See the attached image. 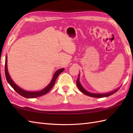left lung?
Wrapping results in <instances>:
<instances>
[{
  "instance_id": "1",
  "label": "left lung",
  "mask_w": 133,
  "mask_h": 133,
  "mask_svg": "<svg viewBox=\"0 0 133 133\" xmlns=\"http://www.w3.org/2000/svg\"><path fill=\"white\" fill-rule=\"evenodd\" d=\"M77 87H78V89H79V90L82 92H83V94H84L86 95L89 96V97H94V98H104V97H109V96L113 94H114V93L118 91V90L119 89V88L115 89V90H114V91H111L110 92L105 93V94H97V93L90 92L89 91H86V90L83 88V86L81 85V84L80 82H79V74L78 78L77 81Z\"/></svg>"
}]
</instances>
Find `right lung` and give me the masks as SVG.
Returning a JSON list of instances; mask_svg holds the SVG:
<instances>
[{
    "mask_svg": "<svg viewBox=\"0 0 133 133\" xmlns=\"http://www.w3.org/2000/svg\"><path fill=\"white\" fill-rule=\"evenodd\" d=\"M64 71V69H61L57 70L53 75V77L51 81L50 82V83L48 84V85L45 87L44 89L43 90H41V91H26L23 89H21V87H19L18 85L14 82L11 79L10 76L8 74V69H7V56H5V78H6L7 81L8 83L10 84V86L12 87L14 89V90L16 92L18 93L19 95H22V97L27 98H37L39 97H41L42 95H43L46 94V93L49 92L50 90L52 89L53 86L54 85L55 83V81L56 78L59 76V75L62 73Z\"/></svg>",
    "mask_w": 133,
    "mask_h": 133,
    "instance_id": "1",
    "label": "right lung"
}]
</instances>
